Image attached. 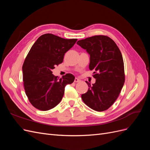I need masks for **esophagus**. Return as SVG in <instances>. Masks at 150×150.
Here are the masks:
<instances>
[{"label":"esophagus","instance_id":"esophagus-1","mask_svg":"<svg viewBox=\"0 0 150 150\" xmlns=\"http://www.w3.org/2000/svg\"><path fill=\"white\" fill-rule=\"evenodd\" d=\"M79 81H80V79H78V78H76L74 79V82H75V83H78V82H79Z\"/></svg>","mask_w":150,"mask_h":150}]
</instances>
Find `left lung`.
<instances>
[{"label":"left lung","mask_w":150,"mask_h":150,"mask_svg":"<svg viewBox=\"0 0 150 150\" xmlns=\"http://www.w3.org/2000/svg\"><path fill=\"white\" fill-rule=\"evenodd\" d=\"M90 56L89 68L94 70L96 82L88 81V91L81 95L84 103L96 111H105L118 97L125 83L122 56L114 40L106 35H94L77 42Z\"/></svg>","instance_id":"8db88e82"}]
</instances>
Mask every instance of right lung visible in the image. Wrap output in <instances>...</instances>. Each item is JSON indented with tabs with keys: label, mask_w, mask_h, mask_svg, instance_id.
I'll list each match as a JSON object with an SVG mask.
<instances>
[{
	"label": "right lung",
	"mask_w": 150,
	"mask_h": 150,
	"mask_svg": "<svg viewBox=\"0 0 150 150\" xmlns=\"http://www.w3.org/2000/svg\"><path fill=\"white\" fill-rule=\"evenodd\" d=\"M77 39H66L52 34H43L32 46L22 66L25 94L34 107L47 111L56 106L64 96L67 84L75 77L67 74L62 78L54 76L52 70L63 61L65 53Z\"/></svg>",
	"instance_id": "add662e5"
}]
</instances>
